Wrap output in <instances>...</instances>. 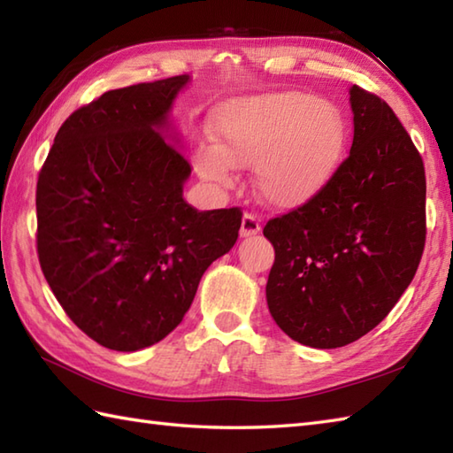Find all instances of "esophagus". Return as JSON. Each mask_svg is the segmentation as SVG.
Listing matches in <instances>:
<instances>
[{
    "label": "esophagus",
    "mask_w": 453,
    "mask_h": 453,
    "mask_svg": "<svg viewBox=\"0 0 453 453\" xmlns=\"http://www.w3.org/2000/svg\"><path fill=\"white\" fill-rule=\"evenodd\" d=\"M261 232V219L253 211H245L242 219V237H253Z\"/></svg>",
    "instance_id": "esophagus-1"
}]
</instances>
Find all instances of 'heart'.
Masks as SVG:
<instances>
[{
  "label": "heart",
  "instance_id": "heart-1",
  "mask_svg": "<svg viewBox=\"0 0 453 453\" xmlns=\"http://www.w3.org/2000/svg\"><path fill=\"white\" fill-rule=\"evenodd\" d=\"M219 146H200V177L232 185L234 167H257V190L278 208L302 206L339 169L349 130L333 103L302 91L235 101L218 114Z\"/></svg>",
  "mask_w": 453,
  "mask_h": 453
}]
</instances>
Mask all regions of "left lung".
I'll use <instances>...</instances> for the list:
<instances>
[{
    "instance_id": "left-lung-1",
    "label": "left lung",
    "mask_w": 453,
    "mask_h": 453,
    "mask_svg": "<svg viewBox=\"0 0 453 453\" xmlns=\"http://www.w3.org/2000/svg\"><path fill=\"white\" fill-rule=\"evenodd\" d=\"M350 153L305 204L266 221L274 245L266 302L276 325L313 349H339L386 319L426 242L425 163L378 95L350 88Z\"/></svg>"
}]
</instances>
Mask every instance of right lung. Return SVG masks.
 Segmentation results:
<instances>
[{
  "instance_id": "obj_1",
  "label": "right lung",
  "mask_w": 453,
  "mask_h": 453,
  "mask_svg": "<svg viewBox=\"0 0 453 453\" xmlns=\"http://www.w3.org/2000/svg\"><path fill=\"white\" fill-rule=\"evenodd\" d=\"M188 75L103 93L58 130L36 182V253L65 315L104 349L175 329L206 268L239 237L242 208L182 198L190 163L161 134Z\"/></svg>"
}]
</instances>
